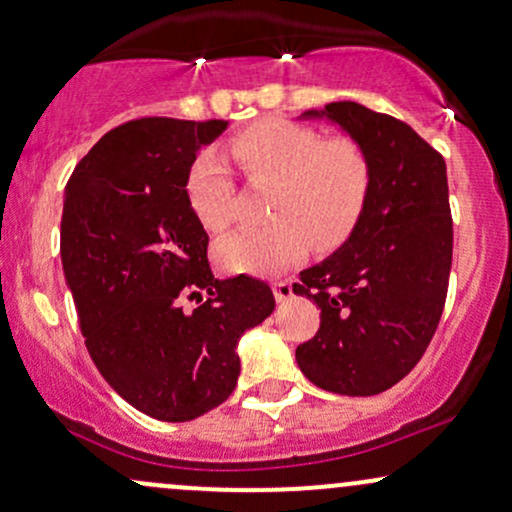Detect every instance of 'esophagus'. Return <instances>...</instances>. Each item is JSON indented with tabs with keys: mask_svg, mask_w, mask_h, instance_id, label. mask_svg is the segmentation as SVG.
<instances>
[{
	"mask_svg": "<svg viewBox=\"0 0 512 512\" xmlns=\"http://www.w3.org/2000/svg\"><path fill=\"white\" fill-rule=\"evenodd\" d=\"M274 298H276V303H286V301H291L293 298V284L289 279H284V281H274Z\"/></svg>",
	"mask_w": 512,
	"mask_h": 512,
	"instance_id": "34e87169",
	"label": "esophagus"
}]
</instances>
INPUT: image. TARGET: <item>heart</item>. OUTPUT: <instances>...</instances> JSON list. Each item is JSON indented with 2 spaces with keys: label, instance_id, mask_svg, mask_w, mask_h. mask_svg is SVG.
<instances>
[{
  "label": "heart",
  "instance_id": "1",
  "mask_svg": "<svg viewBox=\"0 0 512 512\" xmlns=\"http://www.w3.org/2000/svg\"><path fill=\"white\" fill-rule=\"evenodd\" d=\"M228 156L252 185H272L264 228H243L216 243L214 257L233 274H274L305 255L342 245L361 219L370 192L366 151L346 137L325 139L289 120H262L228 142ZM187 202L209 231L233 221L236 182L214 154L195 158Z\"/></svg>",
  "mask_w": 512,
  "mask_h": 512
}]
</instances>
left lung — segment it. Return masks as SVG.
Wrapping results in <instances>:
<instances>
[{
    "mask_svg": "<svg viewBox=\"0 0 512 512\" xmlns=\"http://www.w3.org/2000/svg\"><path fill=\"white\" fill-rule=\"evenodd\" d=\"M301 120H330L366 151L370 192L342 248L293 284L320 308V330L296 349L298 368L334 395H380L419 363L443 315L452 264L445 161L409 125L354 101Z\"/></svg>",
    "mask_w": 512,
    "mask_h": 512,
    "instance_id": "left-lung-1",
    "label": "left lung"
}]
</instances>
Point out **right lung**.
Returning a JSON list of instances; mask_svg holds the SVG:
<instances>
[{
	"instance_id": "right-lung-1",
	"label": "right lung",
	"mask_w": 512,
	"mask_h": 512,
	"mask_svg": "<svg viewBox=\"0 0 512 512\" xmlns=\"http://www.w3.org/2000/svg\"><path fill=\"white\" fill-rule=\"evenodd\" d=\"M228 122L144 117L81 158L64 190L62 269L108 385L158 421H192L236 390L238 339L274 310L252 276L216 279L187 170ZM208 301H201V293ZM197 297L195 311L181 301Z\"/></svg>"
}]
</instances>
